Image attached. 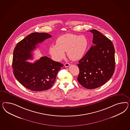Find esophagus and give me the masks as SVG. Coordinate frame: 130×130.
Returning <instances> with one entry per match:
<instances>
[{"instance_id": "34e87169", "label": "esophagus", "mask_w": 130, "mask_h": 130, "mask_svg": "<svg viewBox=\"0 0 130 130\" xmlns=\"http://www.w3.org/2000/svg\"><path fill=\"white\" fill-rule=\"evenodd\" d=\"M70 66V64L69 63H68V62H66L64 64V66L65 67H69Z\"/></svg>"}]
</instances>
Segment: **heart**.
<instances>
[{"mask_svg":"<svg viewBox=\"0 0 130 130\" xmlns=\"http://www.w3.org/2000/svg\"><path fill=\"white\" fill-rule=\"evenodd\" d=\"M88 45V40L84 36L67 34L57 39L55 45L50 46L49 51L57 61H60L64 57V52H67L70 60H77L83 56Z\"/></svg>","mask_w":130,"mask_h":130,"instance_id":"1","label":"heart"}]
</instances>
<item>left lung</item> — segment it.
I'll return each mask as SVG.
<instances>
[{"instance_id": "left-lung-1", "label": "left lung", "mask_w": 130, "mask_h": 130, "mask_svg": "<svg viewBox=\"0 0 130 130\" xmlns=\"http://www.w3.org/2000/svg\"><path fill=\"white\" fill-rule=\"evenodd\" d=\"M93 34V45L78 61L79 83L88 89L105 84L112 77L115 70V48L110 40L96 30Z\"/></svg>"}]
</instances>
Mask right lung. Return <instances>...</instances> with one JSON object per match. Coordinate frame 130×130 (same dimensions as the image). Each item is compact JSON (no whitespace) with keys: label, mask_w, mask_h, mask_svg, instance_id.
Here are the masks:
<instances>
[{"label":"right lung","mask_w":130,"mask_h":130,"mask_svg":"<svg viewBox=\"0 0 130 130\" xmlns=\"http://www.w3.org/2000/svg\"><path fill=\"white\" fill-rule=\"evenodd\" d=\"M52 37L47 33L33 32L18 43L13 52L12 67L14 77L21 84L32 91H42L52 87L58 72L63 66L47 56L34 63L26 60L32 59V52L38 44Z\"/></svg>","instance_id":"obj_1"}]
</instances>
